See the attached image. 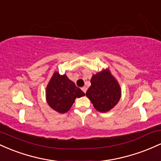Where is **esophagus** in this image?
I'll return each instance as SVG.
<instances>
[{"instance_id":"obj_1","label":"esophagus","mask_w":161,"mask_h":161,"mask_svg":"<svg viewBox=\"0 0 161 161\" xmlns=\"http://www.w3.org/2000/svg\"><path fill=\"white\" fill-rule=\"evenodd\" d=\"M82 91L83 92H85V93H86V91H87V88H86V87H82Z\"/></svg>"}]
</instances>
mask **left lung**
I'll return each instance as SVG.
<instances>
[{"instance_id": "left-lung-1", "label": "left lung", "mask_w": 161, "mask_h": 161, "mask_svg": "<svg viewBox=\"0 0 161 161\" xmlns=\"http://www.w3.org/2000/svg\"><path fill=\"white\" fill-rule=\"evenodd\" d=\"M86 96L97 111H110L121 97V88L108 68L92 75Z\"/></svg>"}]
</instances>
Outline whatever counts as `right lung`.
<instances>
[{"label":"right lung","mask_w":161,"mask_h":161,"mask_svg":"<svg viewBox=\"0 0 161 161\" xmlns=\"http://www.w3.org/2000/svg\"><path fill=\"white\" fill-rule=\"evenodd\" d=\"M85 96L80 88L66 74L54 72L46 87V101L55 111L65 114L69 110L76 97Z\"/></svg>","instance_id":"obj_1"}]
</instances>
